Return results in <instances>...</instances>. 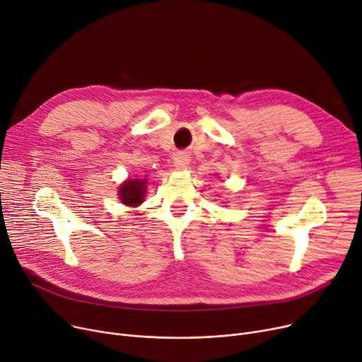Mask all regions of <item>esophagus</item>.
I'll return each mask as SVG.
<instances>
[{
    "label": "esophagus",
    "instance_id": "34e87169",
    "mask_svg": "<svg viewBox=\"0 0 362 362\" xmlns=\"http://www.w3.org/2000/svg\"><path fill=\"white\" fill-rule=\"evenodd\" d=\"M189 156L183 151H179L175 154L173 157V164L176 168H179V170H183V168H186L189 165Z\"/></svg>",
    "mask_w": 362,
    "mask_h": 362
}]
</instances>
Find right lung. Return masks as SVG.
<instances>
[{
    "label": "right lung",
    "instance_id": "right-lung-1",
    "mask_svg": "<svg viewBox=\"0 0 362 362\" xmlns=\"http://www.w3.org/2000/svg\"><path fill=\"white\" fill-rule=\"evenodd\" d=\"M146 180H128L119 189V199L128 206H135L144 201L146 197Z\"/></svg>",
    "mask_w": 362,
    "mask_h": 362
}]
</instances>
